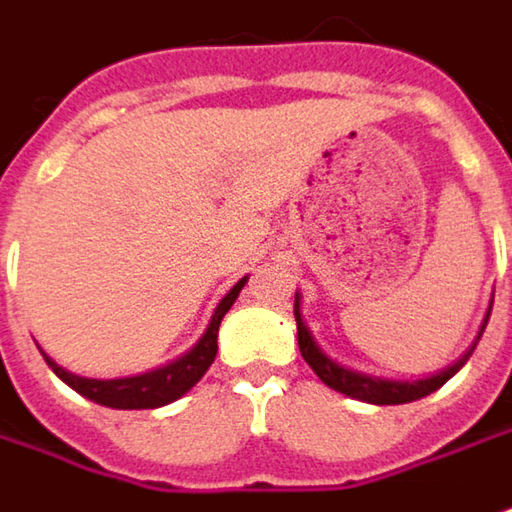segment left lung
Listing matches in <instances>:
<instances>
[{
	"label": "left lung",
	"mask_w": 512,
	"mask_h": 512,
	"mask_svg": "<svg viewBox=\"0 0 512 512\" xmlns=\"http://www.w3.org/2000/svg\"><path fill=\"white\" fill-rule=\"evenodd\" d=\"M490 310H493V302H490ZM293 316H296V330H299V350H302V356H305V362L313 367V373L327 384V387H333V390H339L344 396H350V399H359V402L367 404H407V402H416V399H424V396H430L433 390H439L447 379H453L459 370L464 367V362L470 359V353L476 350V344L464 353L462 359L456 364H450L447 370L442 373H436V376H430V379H419V382H393V379H376V376H367V373H356V370H347L339 362H333L330 356H327L325 350L316 344L313 339V333L307 330L305 319H302V307H299V293H296V302H293ZM487 319H490V313L484 316L482 330H479V336H476V342L482 339L484 327H487Z\"/></svg>",
	"instance_id": "8db88e82"
}]
</instances>
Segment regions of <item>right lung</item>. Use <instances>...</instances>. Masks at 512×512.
<instances>
[{
  "mask_svg": "<svg viewBox=\"0 0 512 512\" xmlns=\"http://www.w3.org/2000/svg\"><path fill=\"white\" fill-rule=\"evenodd\" d=\"M245 282L247 276L230 287V293L213 310V319L207 325L205 336L193 344V350H187L182 359L165 364L159 370H150V373H142V376H128V379H85V376L68 373L65 367H59L45 353L42 356H45L48 367L62 382L73 387L76 393H82L90 402L116 407V410H150V407H162V404L176 402L179 396H185L187 390L205 376L207 367L216 359V350H219V344H216L219 325H222L227 310L236 302V296L242 293Z\"/></svg>",
  "mask_w": 512,
  "mask_h": 512,
  "instance_id": "obj_1",
  "label": "right lung"
}]
</instances>
